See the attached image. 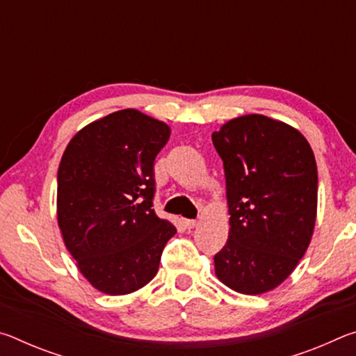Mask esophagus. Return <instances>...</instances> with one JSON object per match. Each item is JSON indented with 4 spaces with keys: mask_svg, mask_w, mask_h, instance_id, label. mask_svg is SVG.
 Wrapping results in <instances>:
<instances>
[{
    "mask_svg": "<svg viewBox=\"0 0 356 356\" xmlns=\"http://www.w3.org/2000/svg\"><path fill=\"white\" fill-rule=\"evenodd\" d=\"M184 226L186 229H193V227L197 226V221L196 220H184Z\"/></svg>",
    "mask_w": 356,
    "mask_h": 356,
    "instance_id": "obj_1",
    "label": "esophagus"
}]
</instances>
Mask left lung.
<instances>
[{
    "mask_svg": "<svg viewBox=\"0 0 356 356\" xmlns=\"http://www.w3.org/2000/svg\"><path fill=\"white\" fill-rule=\"evenodd\" d=\"M226 177L229 237L215 273L245 295L273 291L305 256L317 213L314 152L297 129L246 114L212 134Z\"/></svg>",
    "mask_w": 356,
    "mask_h": 356,
    "instance_id": "8db88e82",
    "label": "left lung"
}]
</instances>
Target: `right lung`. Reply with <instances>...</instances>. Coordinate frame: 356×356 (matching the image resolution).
<instances>
[{"label": "right lung", "mask_w": 356, "mask_h": 356, "mask_svg": "<svg viewBox=\"0 0 356 356\" xmlns=\"http://www.w3.org/2000/svg\"><path fill=\"white\" fill-rule=\"evenodd\" d=\"M165 122L138 110L94 120L72 138L58 168V225L92 287L127 295L152 281L174 234L152 209L154 161Z\"/></svg>", "instance_id": "1"}]
</instances>
